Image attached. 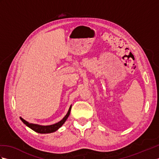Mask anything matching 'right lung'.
Instances as JSON below:
<instances>
[{
  "label": "right lung",
  "instance_id": "add662e5",
  "mask_svg": "<svg viewBox=\"0 0 159 159\" xmlns=\"http://www.w3.org/2000/svg\"><path fill=\"white\" fill-rule=\"evenodd\" d=\"M71 108H72V105L70 106V109L67 111V114L66 115V116L64 117L63 119L61 120L59 122H57L55 124L52 125H49V126H42V125H38V124H31L29 123L28 121H26L22 117H20V120H22V122L26 124L29 128H31L33 130H34L37 133H42V134H45V133H53V132H55L59 128L62 126V125L65 123V121L67 119V117H69L70 113V111H71Z\"/></svg>",
  "mask_w": 159,
  "mask_h": 159
}]
</instances>
